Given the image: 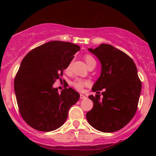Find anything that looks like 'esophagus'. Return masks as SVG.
Here are the masks:
<instances>
[{
	"mask_svg": "<svg viewBox=\"0 0 156 156\" xmlns=\"http://www.w3.org/2000/svg\"><path fill=\"white\" fill-rule=\"evenodd\" d=\"M80 99H84V98H86V96L83 94H80Z\"/></svg>",
	"mask_w": 156,
	"mask_h": 156,
	"instance_id": "1",
	"label": "esophagus"
}]
</instances>
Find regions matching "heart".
Instances as JSON below:
<instances>
[{
  "instance_id": "heart-1",
  "label": "heart",
  "mask_w": 156,
  "mask_h": 156,
  "mask_svg": "<svg viewBox=\"0 0 156 156\" xmlns=\"http://www.w3.org/2000/svg\"><path fill=\"white\" fill-rule=\"evenodd\" d=\"M84 60H85L86 64H87V66H88L89 64L92 63V62H95L94 58H93L92 55L89 54H87L84 55ZM71 64H72V61H70V62L67 64V65L66 66L65 70L67 71V72L69 71V69H70ZM87 84V81H85V80L82 79H80V78H76V79L73 80L72 83V85L75 87V88L78 89V90H81V89H83Z\"/></svg>"
}]
</instances>
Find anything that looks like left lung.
I'll use <instances>...</instances> for the list:
<instances>
[{
    "mask_svg": "<svg viewBox=\"0 0 156 156\" xmlns=\"http://www.w3.org/2000/svg\"><path fill=\"white\" fill-rule=\"evenodd\" d=\"M88 50L98 57L102 67L101 76L92 89L97 92L104 89V92L102 99L101 94L89 96L94 105L86 117L89 124L100 131H117L136 112L141 90L136 66L129 55L111 44H101Z\"/></svg>",
    "mask_w": 156,
    "mask_h": 156,
    "instance_id": "1",
    "label": "left lung"
}]
</instances>
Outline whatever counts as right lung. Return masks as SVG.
<instances>
[{
  "instance_id": "add662e5",
  "label": "right lung",
  "mask_w": 156,
  "mask_h": 156,
  "mask_svg": "<svg viewBox=\"0 0 156 156\" xmlns=\"http://www.w3.org/2000/svg\"><path fill=\"white\" fill-rule=\"evenodd\" d=\"M80 49L70 42L51 41L31 50L23 59L14 87L19 112L34 129L48 132L58 128L79 100L80 94L70 87L59 93L53 85Z\"/></svg>"
}]
</instances>
